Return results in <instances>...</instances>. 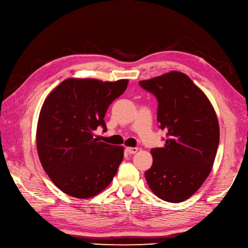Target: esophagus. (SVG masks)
Listing matches in <instances>:
<instances>
[{
  "label": "esophagus",
  "mask_w": 248,
  "mask_h": 248,
  "mask_svg": "<svg viewBox=\"0 0 248 248\" xmlns=\"http://www.w3.org/2000/svg\"><path fill=\"white\" fill-rule=\"evenodd\" d=\"M138 148H133V147H127L126 148V151H127V153H129V154H136L137 152H138Z\"/></svg>",
  "instance_id": "1"
}]
</instances>
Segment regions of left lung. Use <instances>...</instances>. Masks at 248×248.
I'll use <instances>...</instances> for the list:
<instances>
[{"instance_id": "1", "label": "left lung", "mask_w": 248, "mask_h": 248, "mask_svg": "<svg viewBox=\"0 0 248 248\" xmlns=\"http://www.w3.org/2000/svg\"><path fill=\"white\" fill-rule=\"evenodd\" d=\"M140 86L158 101L157 121L167 131L162 148L151 150L153 164L145 172L159 199L181 202L196 192L212 170L219 142L216 112L186 74L170 71Z\"/></svg>"}]
</instances>
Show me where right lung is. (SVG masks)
Here are the masks:
<instances>
[{
    "mask_svg": "<svg viewBox=\"0 0 248 248\" xmlns=\"http://www.w3.org/2000/svg\"><path fill=\"white\" fill-rule=\"evenodd\" d=\"M127 85V79L68 78L44 100L37 124V151L51 181L68 196L92 198L117 174L123 147L99 141L94 131L99 126L107 130L103 118Z\"/></svg>",
    "mask_w": 248,
    "mask_h": 248,
    "instance_id": "add662e5",
    "label": "right lung"
}]
</instances>
